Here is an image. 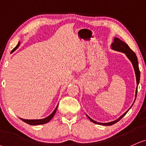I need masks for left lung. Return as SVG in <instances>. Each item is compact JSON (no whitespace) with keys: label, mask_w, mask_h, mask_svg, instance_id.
<instances>
[{"label":"left lung","mask_w":146,"mask_h":146,"mask_svg":"<svg viewBox=\"0 0 146 146\" xmlns=\"http://www.w3.org/2000/svg\"><path fill=\"white\" fill-rule=\"evenodd\" d=\"M111 49L114 50V51L122 52V53H125L126 55V56L128 57V59L131 61V62L132 63L133 66V68L135 70V74L136 81H137V87H136V91H135V100H134V102H135V99H136V97H137V86L139 83V80H140V71L139 69V64H138L137 57L135 53L130 48H129L128 44H126L125 42H123V41H122L121 40H120L118 38H116V37L114 38V41H113V42L111 43ZM133 105V104H132V106ZM132 106H131L130 108H129L128 110L126 111L125 113H124V114L122 115L121 116H120L118 119L115 120H114V121L110 122V123H99V122L95 121V120H93L92 118H90V117L88 116L87 114H86V115H87V116L89 118V119L93 123L98 124V125H104V126H110V125H114V124H115V123H116L118 121H119V120L121 119V118H123V117L125 116V115L127 114V112H128V111L131 108Z\"/></svg>","instance_id":"left-lung-1"}]
</instances>
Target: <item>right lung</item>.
<instances>
[{"instance_id":"obj_1","label":"right lung","mask_w":146,"mask_h":146,"mask_svg":"<svg viewBox=\"0 0 146 146\" xmlns=\"http://www.w3.org/2000/svg\"><path fill=\"white\" fill-rule=\"evenodd\" d=\"M19 44H20V42H18V44H17V46H15V48H13V49L11 51V53L13 52H14L15 51L17 48L19 47ZM57 107H58V105L57 106V107L55 108V109L54 110V111L53 112L51 113V114L49 115V116L46 117V118H42V119H35V120H28V119H23V118H19L21 120H23V122H25V123H26L27 124H29L30 125H42V124H46L48 123V122L50 121L52 119V118L54 116V115H55V112H56L57 111Z\"/></svg>"}]
</instances>
